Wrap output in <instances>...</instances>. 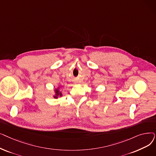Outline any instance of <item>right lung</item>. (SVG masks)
Listing matches in <instances>:
<instances>
[{"instance_id": "right-lung-1", "label": "right lung", "mask_w": 156, "mask_h": 156, "mask_svg": "<svg viewBox=\"0 0 156 156\" xmlns=\"http://www.w3.org/2000/svg\"><path fill=\"white\" fill-rule=\"evenodd\" d=\"M55 95H54V97L55 98V99H57V98L59 96H62V94L59 91V88H57L55 89Z\"/></svg>"}]
</instances>
